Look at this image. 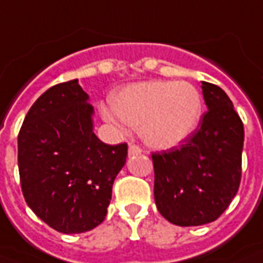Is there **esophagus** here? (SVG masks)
I'll return each mask as SVG.
<instances>
[{"instance_id":"obj_1","label":"esophagus","mask_w":263,"mask_h":263,"mask_svg":"<svg viewBox=\"0 0 263 263\" xmlns=\"http://www.w3.org/2000/svg\"><path fill=\"white\" fill-rule=\"evenodd\" d=\"M141 154V148H140L139 145L132 144L129 147V157H133V155H139Z\"/></svg>"}]
</instances>
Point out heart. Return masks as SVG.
Returning <instances> with one entry per match:
<instances>
[{
	"label": "heart",
	"instance_id": "1",
	"mask_svg": "<svg viewBox=\"0 0 263 263\" xmlns=\"http://www.w3.org/2000/svg\"><path fill=\"white\" fill-rule=\"evenodd\" d=\"M112 109L103 115L140 129V137L155 150L182 144L197 129L202 118V97L189 82H137L118 92Z\"/></svg>",
	"mask_w": 263,
	"mask_h": 263
}]
</instances>
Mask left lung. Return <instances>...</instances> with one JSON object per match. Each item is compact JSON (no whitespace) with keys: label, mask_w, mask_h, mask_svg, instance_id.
I'll list each match as a JSON object with an SVG mask.
<instances>
[{"label":"left lung","mask_w":263,"mask_h":263,"mask_svg":"<svg viewBox=\"0 0 263 263\" xmlns=\"http://www.w3.org/2000/svg\"><path fill=\"white\" fill-rule=\"evenodd\" d=\"M208 112L178 148L155 153L154 199L161 216L181 227L217 220L241 182L244 124L227 93L202 81Z\"/></svg>","instance_id":"1"}]
</instances>
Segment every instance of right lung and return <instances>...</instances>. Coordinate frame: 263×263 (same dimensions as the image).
<instances>
[{
  "mask_svg": "<svg viewBox=\"0 0 263 263\" xmlns=\"http://www.w3.org/2000/svg\"><path fill=\"white\" fill-rule=\"evenodd\" d=\"M93 106L78 80L42 93L18 136L25 200L51 229L80 234L102 223L127 144L109 145L93 133Z\"/></svg>",
  "mask_w": 263,
  "mask_h": 263,
  "instance_id": "add662e5",
  "label": "right lung"
}]
</instances>
